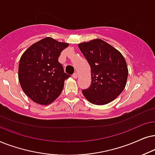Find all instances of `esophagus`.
<instances>
[{
    "mask_svg": "<svg viewBox=\"0 0 155 155\" xmlns=\"http://www.w3.org/2000/svg\"><path fill=\"white\" fill-rule=\"evenodd\" d=\"M72 76H73L74 79H76V78H77V73H74L73 75H72Z\"/></svg>",
    "mask_w": 155,
    "mask_h": 155,
    "instance_id": "34e87169",
    "label": "esophagus"
}]
</instances>
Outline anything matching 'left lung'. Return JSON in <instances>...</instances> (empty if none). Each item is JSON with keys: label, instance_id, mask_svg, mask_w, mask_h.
Segmentation results:
<instances>
[{"label": "left lung", "instance_id": "obj_1", "mask_svg": "<svg viewBox=\"0 0 155 155\" xmlns=\"http://www.w3.org/2000/svg\"><path fill=\"white\" fill-rule=\"evenodd\" d=\"M91 70V84L82 90L84 96L95 105L115 100L124 90L128 69L122 54L101 39L78 45Z\"/></svg>", "mask_w": 155, "mask_h": 155}]
</instances>
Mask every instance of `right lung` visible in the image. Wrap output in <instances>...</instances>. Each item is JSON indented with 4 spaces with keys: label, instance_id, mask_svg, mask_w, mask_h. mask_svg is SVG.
I'll return each instance as SVG.
<instances>
[{
    "label": "right lung",
    "instance_id": "obj_1",
    "mask_svg": "<svg viewBox=\"0 0 155 155\" xmlns=\"http://www.w3.org/2000/svg\"><path fill=\"white\" fill-rule=\"evenodd\" d=\"M69 46L51 38L42 39L22 54L18 79L27 96L40 105H48L61 94L64 81L69 77L58 58Z\"/></svg>",
    "mask_w": 155,
    "mask_h": 155
}]
</instances>
